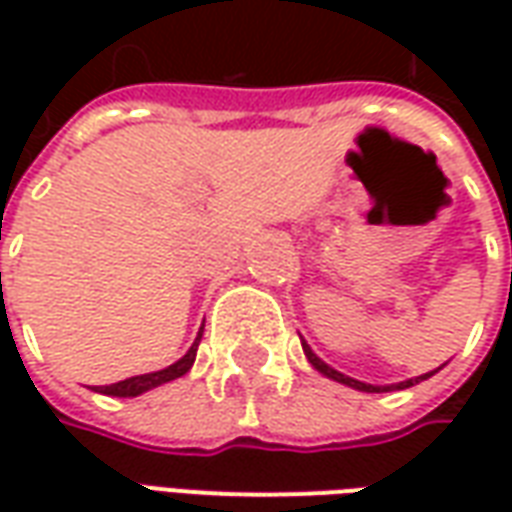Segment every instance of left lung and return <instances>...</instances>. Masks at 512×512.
<instances>
[{
    "label": "left lung",
    "instance_id": "left-lung-1",
    "mask_svg": "<svg viewBox=\"0 0 512 512\" xmlns=\"http://www.w3.org/2000/svg\"><path fill=\"white\" fill-rule=\"evenodd\" d=\"M304 345V354H307V359H310V365L318 370V373H323L326 378H334V381H340V384L345 386H354V389H359V392H392V389H406V386H414L419 384V381H425V378H430L433 373H439V370H433V373H425V376H419V378H408V381H403V384H395V386H373V384H362V381H356V378H348L343 376V373H337L334 367H329L326 362H321L318 356L312 354V348L307 343H301Z\"/></svg>",
    "mask_w": 512,
    "mask_h": 512
}]
</instances>
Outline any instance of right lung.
<instances>
[{"instance_id": "obj_1", "label": "right lung", "mask_w": 512, "mask_h": 512, "mask_svg": "<svg viewBox=\"0 0 512 512\" xmlns=\"http://www.w3.org/2000/svg\"><path fill=\"white\" fill-rule=\"evenodd\" d=\"M200 337L202 332L197 334V340L194 345L189 348V354L178 359L175 365L164 367V370H156V373H145V376H134V378H126V381H117V384H109V386H98L104 395H112V397H136L147 392V389H156V386L167 384V381H175V378L186 376L194 365V356H197V345H200Z\"/></svg>"}]
</instances>
